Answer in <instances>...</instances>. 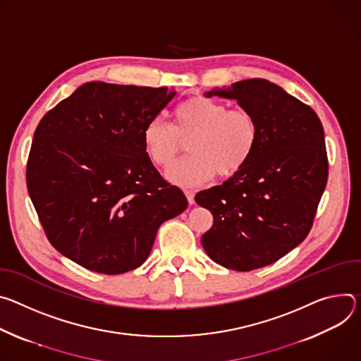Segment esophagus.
Listing matches in <instances>:
<instances>
[{
	"instance_id": "obj_1",
	"label": "esophagus",
	"mask_w": 361,
	"mask_h": 361,
	"mask_svg": "<svg viewBox=\"0 0 361 361\" xmlns=\"http://www.w3.org/2000/svg\"><path fill=\"white\" fill-rule=\"evenodd\" d=\"M185 195H186V197H188V202H189L190 205H193V204H195V192L186 189V190H185Z\"/></svg>"
}]
</instances>
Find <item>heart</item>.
<instances>
[{
    "instance_id": "heart-1",
    "label": "heart",
    "mask_w": 361,
    "mask_h": 361,
    "mask_svg": "<svg viewBox=\"0 0 361 361\" xmlns=\"http://www.w3.org/2000/svg\"><path fill=\"white\" fill-rule=\"evenodd\" d=\"M261 139L257 116L243 107L229 109L224 102L195 96L173 109V125L152 118L143 129V146L154 166L169 168L188 142L190 156L168 172L180 186H197L216 173L229 179L241 172Z\"/></svg>"
}]
</instances>
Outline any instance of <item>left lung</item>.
Instances as JSON below:
<instances>
[{"mask_svg": "<svg viewBox=\"0 0 361 361\" xmlns=\"http://www.w3.org/2000/svg\"><path fill=\"white\" fill-rule=\"evenodd\" d=\"M259 122L261 139L248 165L195 201L214 215L201 238L212 261L252 271L283 258L308 235L327 185L324 129L317 113L264 78L215 89Z\"/></svg>", "mask_w": 361, "mask_h": 361, "instance_id": "obj_1", "label": "left lung"}]
</instances>
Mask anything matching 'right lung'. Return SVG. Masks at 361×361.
I'll return each instance as SVG.
<instances>
[{"label": "right lung", "instance_id": "right-lung-1", "mask_svg": "<svg viewBox=\"0 0 361 361\" xmlns=\"http://www.w3.org/2000/svg\"><path fill=\"white\" fill-rule=\"evenodd\" d=\"M168 87L92 82L44 114L27 160V189L50 244L90 271L117 275L149 257L159 226L188 208L143 146Z\"/></svg>", "mask_w": 361, "mask_h": 361}]
</instances>
